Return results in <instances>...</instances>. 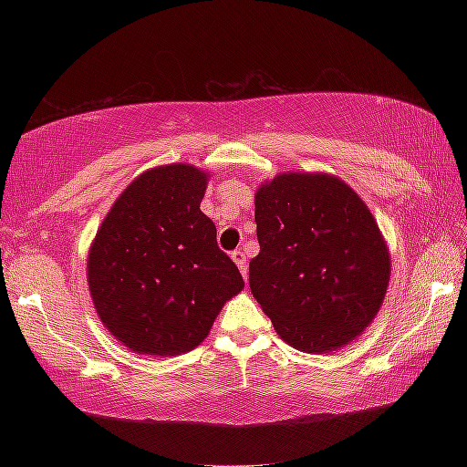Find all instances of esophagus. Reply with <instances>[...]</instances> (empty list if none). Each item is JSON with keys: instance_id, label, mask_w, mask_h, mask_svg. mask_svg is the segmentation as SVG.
Returning a JSON list of instances; mask_svg holds the SVG:
<instances>
[{"instance_id": "esophagus-1", "label": "esophagus", "mask_w": 467, "mask_h": 467, "mask_svg": "<svg viewBox=\"0 0 467 467\" xmlns=\"http://www.w3.org/2000/svg\"><path fill=\"white\" fill-rule=\"evenodd\" d=\"M233 262L239 267L241 274H243V280H247V274H249V265H247V255L239 249V251H233Z\"/></svg>"}]
</instances>
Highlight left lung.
Returning a JSON list of instances; mask_svg holds the SVG:
<instances>
[{
	"label": "left lung",
	"instance_id": "obj_1",
	"mask_svg": "<svg viewBox=\"0 0 467 467\" xmlns=\"http://www.w3.org/2000/svg\"><path fill=\"white\" fill-rule=\"evenodd\" d=\"M253 296L292 348L326 354L352 342L383 305L389 251L367 203L327 172H282L255 193Z\"/></svg>",
	"mask_w": 467,
	"mask_h": 467
}]
</instances>
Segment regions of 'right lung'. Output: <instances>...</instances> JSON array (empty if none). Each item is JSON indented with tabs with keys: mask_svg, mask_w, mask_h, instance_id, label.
Wrapping results in <instances>:
<instances>
[{
	"mask_svg": "<svg viewBox=\"0 0 467 467\" xmlns=\"http://www.w3.org/2000/svg\"><path fill=\"white\" fill-rule=\"evenodd\" d=\"M208 172L192 164L150 169L117 197L88 253L100 321L136 354L177 357L200 346L226 300L243 290L239 267L218 249L200 210Z\"/></svg>",
	"mask_w": 467,
	"mask_h": 467,
	"instance_id": "obj_1",
	"label": "right lung"
}]
</instances>
